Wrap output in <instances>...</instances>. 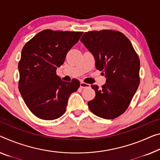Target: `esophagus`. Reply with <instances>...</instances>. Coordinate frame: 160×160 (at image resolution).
<instances>
[{
  "label": "esophagus",
  "instance_id": "1",
  "mask_svg": "<svg viewBox=\"0 0 160 160\" xmlns=\"http://www.w3.org/2000/svg\"><path fill=\"white\" fill-rule=\"evenodd\" d=\"M80 87L82 88H89L90 87V84L88 83H84V82H81L80 83Z\"/></svg>",
  "mask_w": 160,
  "mask_h": 160
}]
</instances>
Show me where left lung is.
Instances as JSON below:
<instances>
[{"label": "left lung", "instance_id": "left-lung-1", "mask_svg": "<svg viewBox=\"0 0 160 160\" xmlns=\"http://www.w3.org/2000/svg\"><path fill=\"white\" fill-rule=\"evenodd\" d=\"M81 41L107 78L102 88L92 85L96 96L88 108L103 119L117 118L127 109L139 85V56L129 39L117 31L86 32Z\"/></svg>", "mask_w": 160, "mask_h": 160}]
</instances>
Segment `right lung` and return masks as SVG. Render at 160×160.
Returning a JSON list of instances; mask_svg holds the SVG:
<instances>
[{"label":"right lung","mask_w":160,"mask_h":160,"mask_svg":"<svg viewBox=\"0 0 160 160\" xmlns=\"http://www.w3.org/2000/svg\"><path fill=\"white\" fill-rule=\"evenodd\" d=\"M82 33L46 29L22 49L18 88L29 110L39 119L53 120L62 116L70 95L79 88V81L63 82L56 72Z\"/></svg>","instance_id":"right-lung-1"}]
</instances>
